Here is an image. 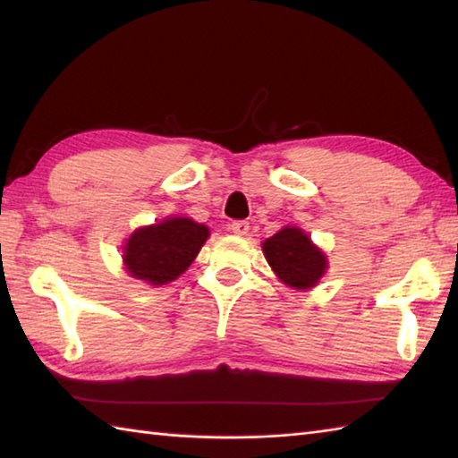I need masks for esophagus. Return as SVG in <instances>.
I'll return each mask as SVG.
<instances>
[{
    "mask_svg": "<svg viewBox=\"0 0 458 458\" xmlns=\"http://www.w3.org/2000/svg\"><path fill=\"white\" fill-rule=\"evenodd\" d=\"M230 230H232V234H236V236H246L250 232V224L246 220H236L230 224Z\"/></svg>",
    "mask_w": 458,
    "mask_h": 458,
    "instance_id": "34e87169",
    "label": "esophagus"
}]
</instances>
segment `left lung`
I'll list each match as a JSON object with an SVG mask.
<instances>
[{"label": "left lung", "mask_w": 458, "mask_h": 458, "mask_svg": "<svg viewBox=\"0 0 458 458\" xmlns=\"http://www.w3.org/2000/svg\"><path fill=\"white\" fill-rule=\"evenodd\" d=\"M261 250L277 279L291 289L310 291L318 285L328 269L325 251L313 244L305 230L297 226H284L261 242Z\"/></svg>", "instance_id": "left-lung-1"}]
</instances>
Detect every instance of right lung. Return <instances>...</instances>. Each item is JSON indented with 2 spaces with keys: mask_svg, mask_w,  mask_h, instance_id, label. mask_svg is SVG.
<instances>
[{
  "mask_svg": "<svg viewBox=\"0 0 458 458\" xmlns=\"http://www.w3.org/2000/svg\"><path fill=\"white\" fill-rule=\"evenodd\" d=\"M208 236L207 224L189 216H169L141 226L123 242V269L148 285H167L189 269Z\"/></svg>",
  "mask_w": 458,
  "mask_h": 458,
  "instance_id": "obj_1",
  "label": "right lung"
}]
</instances>
